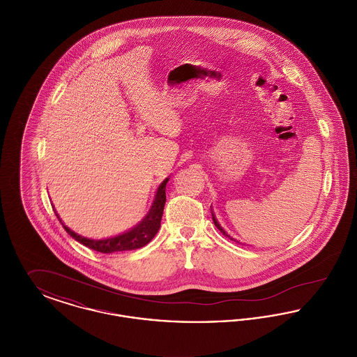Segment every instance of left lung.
Masks as SVG:
<instances>
[{"label":"left lung","mask_w":357,"mask_h":357,"mask_svg":"<svg viewBox=\"0 0 357 357\" xmlns=\"http://www.w3.org/2000/svg\"><path fill=\"white\" fill-rule=\"evenodd\" d=\"M210 210H211V215H213V221H214V225H215V226H217V229H218V230H220V231H221L222 234H223V236H225V237H227V238H229V239H231V241H234V242H238L237 239H234V238L230 237V236H229V234H227V233H226V231H225V230H223V229H222L221 225H220V223H218V221H217V218H215V215H214V213H213V208H211V206H210ZM238 243H239V242H238Z\"/></svg>","instance_id":"left-lung-1"}]
</instances>
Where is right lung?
<instances>
[{"label": "right lung", "instance_id": "1", "mask_svg": "<svg viewBox=\"0 0 357 357\" xmlns=\"http://www.w3.org/2000/svg\"><path fill=\"white\" fill-rule=\"evenodd\" d=\"M169 182V178H166L156 190L155 199H153V206L147 215L135 225L132 229L121 233L119 236L115 237L105 238V239H91V238L82 237L72 231L69 227H67L63 222L61 225L64 226L66 231L69 236L75 238L77 242L83 243L86 248L100 252V253H116V252H126V250H135L139 248L146 246L158 233L160 227V221L163 215V208L166 204V185ZM57 215V214H56ZM59 217V215H57Z\"/></svg>", "mask_w": 357, "mask_h": 357}]
</instances>
